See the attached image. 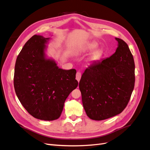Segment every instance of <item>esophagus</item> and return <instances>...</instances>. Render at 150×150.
Listing matches in <instances>:
<instances>
[{"label": "esophagus", "instance_id": "1", "mask_svg": "<svg viewBox=\"0 0 150 150\" xmlns=\"http://www.w3.org/2000/svg\"><path fill=\"white\" fill-rule=\"evenodd\" d=\"M81 78V72H77L76 75V79L77 81H78V82H79Z\"/></svg>", "mask_w": 150, "mask_h": 150}]
</instances>
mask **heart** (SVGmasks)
Here are the masks:
<instances>
[{
  "label": "heart",
  "instance_id": "heart-1",
  "mask_svg": "<svg viewBox=\"0 0 150 150\" xmlns=\"http://www.w3.org/2000/svg\"><path fill=\"white\" fill-rule=\"evenodd\" d=\"M99 46V44L96 40H93L88 42L84 43L78 47V50L84 52H88L94 51ZM103 51L101 49H98L93 51L87 58V61L89 63H94L101 59L103 56Z\"/></svg>",
  "mask_w": 150,
  "mask_h": 150
}]
</instances>
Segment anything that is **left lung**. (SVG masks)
Returning <instances> with one entry per match:
<instances>
[{"label": "left lung", "mask_w": 150, "mask_h": 150, "mask_svg": "<svg viewBox=\"0 0 150 150\" xmlns=\"http://www.w3.org/2000/svg\"><path fill=\"white\" fill-rule=\"evenodd\" d=\"M115 39L118 43L116 52L87 68L79 84L84 109L93 120H104L120 114L134 89L133 55L123 40Z\"/></svg>", "instance_id": "1"}]
</instances>
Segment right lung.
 <instances>
[{"mask_svg":"<svg viewBox=\"0 0 150 150\" xmlns=\"http://www.w3.org/2000/svg\"><path fill=\"white\" fill-rule=\"evenodd\" d=\"M50 38L34 35L17 57L13 85L17 96L30 115L40 120L60 117L64 102L78 86L74 69L64 70L47 57Z\"/></svg>","mask_w":150,"mask_h":150,"instance_id":"right-lung-1","label":"right lung"}]
</instances>
